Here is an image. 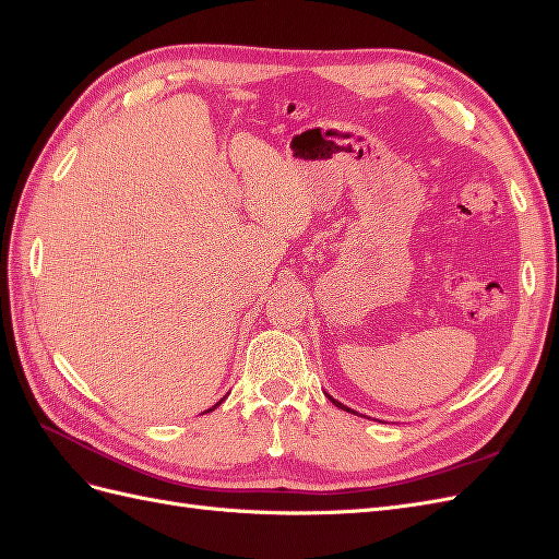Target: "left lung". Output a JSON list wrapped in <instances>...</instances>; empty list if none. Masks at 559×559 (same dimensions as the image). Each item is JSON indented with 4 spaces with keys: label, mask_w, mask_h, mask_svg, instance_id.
Returning <instances> with one entry per match:
<instances>
[{
    "label": "left lung",
    "mask_w": 559,
    "mask_h": 559,
    "mask_svg": "<svg viewBox=\"0 0 559 559\" xmlns=\"http://www.w3.org/2000/svg\"><path fill=\"white\" fill-rule=\"evenodd\" d=\"M324 394H326V399H329V401H331V403L335 405V408H341V411H347V413H357V411H352V408H347V405H345V403H341V401H337V399H333V396H331L329 392H324Z\"/></svg>",
    "instance_id": "obj_1"
}]
</instances>
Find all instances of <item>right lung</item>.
Here are the masks:
<instances>
[{
	"instance_id": "right-lung-1",
	"label": "right lung",
	"mask_w": 559,
	"mask_h": 559,
	"mask_svg": "<svg viewBox=\"0 0 559 559\" xmlns=\"http://www.w3.org/2000/svg\"><path fill=\"white\" fill-rule=\"evenodd\" d=\"M224 399H226V396H224ZM224 399H222V401H216V403H214V405H212V408H210V411H205V413H212V411H214V408H218V405H222V403H224Z\"/></svg>"
}]
</instances>
